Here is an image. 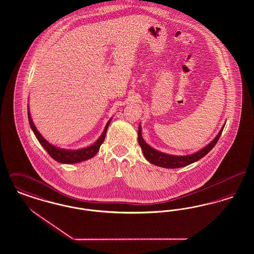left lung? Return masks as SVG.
I'll return each instance as SVG.
<instances>
[{
    "mask_svg": "<svg viewBox=\"0 0 254 254\" xmlns=\"http://www.w3.org/2000/svg\"><path fill=\"white\" fill-rule=\"evenodd\" d=\"M224 127H225V125L223 126V127L218 133L217 136L204 148H202L201 150L195 152L193 154L185 155V156H176V155H170L167 153H163V152H160L156 149L152 148L151 146H149L145 143V140L142 137V129H141L140 126H139V130H138V142L143 149L144 156L149 163L158 166V167L166 168V169H178V168L189 166L194 162L200 160L201 158L205 156L214 147V145H216Z\"/></svg>",
    "mask_w": 254,
    "mask_h": 254,
    "instance_id": "obj_1",
    "label": "left lung"
}]
</instances>
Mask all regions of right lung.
I'll list each match as a JSON object with an SVG mask.
<instances>
[{"instance_id": "right-lung-1", "label": "right lung", "mask_w": 254, "mask_h": 254, "mask_svg": "<svg viewBox=\"0 0 254 254\" xmlns=\"http://www.w3.org/2000/svg\"><path fill=\"white\" fill-rule=\"evenodd\" d=\"M27 115H28L29 125H30L33 132L35 134L38 141L40 142V144L44 146V148L47 150V152L52 157V159H54L55 161L62 163V164H75V163H80V162H83L85 160H88L90 158L94 157V155L97 154V152L99 151L100 146L103 144V142L105 140L109 123L111 121V119H110L107 123V126L104 129V132L102 133L100 138L97 140L93 145L86 146L85 148L77 149V150H68V149L59 148V147H56V146L49 144V142L37 130L36 127L34 126L32 119H31L29 110L27 111Z\"/></svg>"}]
</instances>
